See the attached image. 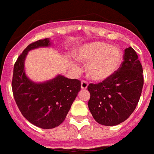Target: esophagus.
Instances as JSON below:
<instances>
[{
	"instance_id": "34e87169",
	"label": "esophagus",
	"mask_w": 154,
	"mask_h": 154,
	"mask_svg": "<svg viewBox=\"0 0 154 154\" xmlns=\"http://www.w3.org/2000/svg\"><path fill=\"white\" fill-rule=\"evenodd\" d=\"M88 86V82L85 81V80H82L81 82V88L82 89H86Z\"/></svg>"
}]
</instances>
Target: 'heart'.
<instances>
[{
  "mask_svg": "<svg viewBox=\"0 0 154 154\" xmlns=\"http://www.w3.org/2000/svg\"><path fill=\"white\" fill-rule=\"evenodd\" d=\"M75 57L79 61L87 63V75L97 81L107 79L114 75L123 58L119 48L101 42L83 45L75 52Z\"/></svg>",
  "mask_w": 154,
  "mask_h": 154,
  "instance_id": "1",
  "label": "heart"
}]
</instances>
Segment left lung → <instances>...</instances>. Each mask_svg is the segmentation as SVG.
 <instances>
[{"label":"left lung","instance_id":"left-lung-1","mask_svg":"<svg viewBox=\"0 0 154 154\" xmlns=\"http://www.w3.org/2000/svg\"><path fill=\"white\" fill-rule=\"evenodd\" d=\"M143 72L136 52L129 47L124 50V61L114 75L97 84H89L88 107L98 124L117 125L131 115L143 91Z\"/></svg>","mask_w":154,"mask_h":154}]
</instances>
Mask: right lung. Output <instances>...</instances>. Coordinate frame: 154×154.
<instances>
[{
  "label": "right lung",
  "instance_id": "1",
  "mask_svg": "<svg viewBox=\"0 0 154 154\" xmlns=\"http://www.w3.org/2000/svg\"><path fill=\"white\" fill-rule=\"evenodd\" d=\"M50 45L49 38L31 43L14 64L12 93L18 108L30 123L43 129H51L65 120L79 91V80L57 75L53 79L36 83L26 77L24 61L30 50Z\"/></svg>",
  "mask_w": 154,
  "mask_h": 154
}]
</instances>
